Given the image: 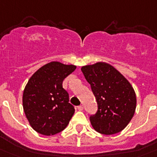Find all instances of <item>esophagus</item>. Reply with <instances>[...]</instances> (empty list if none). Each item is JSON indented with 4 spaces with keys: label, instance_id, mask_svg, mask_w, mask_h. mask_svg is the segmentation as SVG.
<instances>
[{
    "label": "esophagus",
    "instance_id": "obj_1",
    "mask_svg": "<svg viewBox=\"0 0 157 157\" xmlns=\"http://www.w3.org/2000/svg\"><path fill=\"white\" fill-rule=\"evenodd\" d=\"M78 111H82V110H83V106H82V105L78 106Z\"/></svg>",
    "mask_w": 157,
    "mask_h": 157
}]
</instances>
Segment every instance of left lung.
<instances>
[{
  "label": "left lung",
  "mask_w": 157,
  "mask_h": 157,
  "mask_svg": "<svg viewBox=\"0 0 157 157\" xmlns=\"http://www.w3.org/2000/svg\"><path fill=\"white\" fill-rule=\"evenodd\" d=\"M96 99L98 110L90 115L94 129L104 135L120 132L129 124L136 107L130 82L112 66L97 63L81 68Z\"/></svg>",
  "instance_id": "obj_1"
}]
</instances>
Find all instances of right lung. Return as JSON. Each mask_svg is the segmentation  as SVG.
<instances>
[{
    "instance_id": "1",
    "label": "right lung",
    "mask_w": 157,
    "mask_h": 157,
    "mask_svg": "<svg viewBox=\"0 0 157 157\" xmlns=\"http://www.w3.org/2000/svg\"><path fill=\"white\" fill-rule=\"evenodd\" d=\"M75 69L74 65L51 62L37 70L28 81L23 92V108L37 132L53 136L68 125L75 107L69 103L63 82Z\"/></svg>"
}]
</instances>
